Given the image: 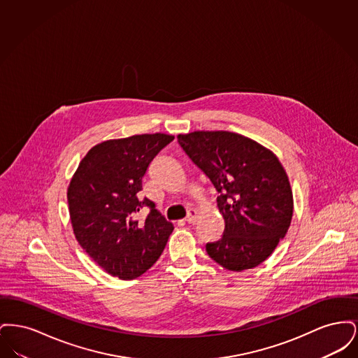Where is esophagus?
<instances>
[{
  "label": "esophagus",
  "mask_w": 358,
  "mask_h": 358,
  "mask_svg": "<svg viewBox=\"0 0 358 358\" xmlns=\"http://www.w3.org/2000/svg\"><path fill=\"white\" fill-rule=\"evenodd\" d=\"M196 219H197V212L194 209H189L187 210V216L185 217V222L187 224H193V222H196Z\"/></svg>",
  "instance_id": "34e87169"
}]
</instances>
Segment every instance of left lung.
<instances>
[{
    "instance_id": "8db88e82",
    "label": "left lung",
    "mask_w": 358,
    "mask_h": 358,
    "mask_svg": "<svg viewBox=\"0 0 358 358\" xmlns=\"http://www.w3.org/2000/svg\"><path fill=\"white\" fill-rule=\"evenodd\" d=\"M178 143L216 187L225 228L206 243L208 255L229 271L263 263L286 236L292 190L278 157L254 139L229 131H193Z\"/></svg>"
}]
</instances>
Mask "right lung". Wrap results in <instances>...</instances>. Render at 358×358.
<instances>
[{
	"label": "right lung",
	"mask_w": 358,
	"mask_h": 358,
	"mask_svg": "<svg viewBox=\"0 0 358 358\" xmlns=\"http://www.w3.org/2000/svg\"><path fill=\"white\" fill-rule=\"evenodd\" d=\"M173 139L155 133L104 141L85 154L69 182L75 238L106 273L123 280L146 273L174 229L153 201L139 197L150 162ZM143 207L150 215L138 221L136 213Z\"/></svg>",
	"instance_id": "obj_1"
}]
</instances>
